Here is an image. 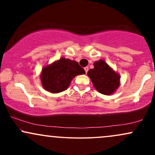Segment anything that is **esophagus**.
<instances>
[{"instance_id": "1", "label": "esophagus", "mask_w": 155, "mask_h": 155, "mask_svg": "<svg viewBox=\"0 0 155 155\" xmlns=\"http://www.w3.org/2000/svg\"><path fill=\"white\" fill-rule=\"evenodd\" d=\"M84 69L85 72H86V73H87V71H88V70H89V68H88V67H85V68H84Z\"/></svg>"}]
</instances>
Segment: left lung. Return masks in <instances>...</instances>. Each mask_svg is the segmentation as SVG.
Segmentation results:
<instances>
[{"label": "left lung", "mask_w": 155, "mask_h": 155, "mask_svg": "<svg viewBox=\"0 0 155 155\" xmlns=\"http://www.w3.org/2000/svg\"><path fill=\"white\" fill-rule=\"evenodd\" d=\"M87 76L94 87L103 95H110L116 92L120 85V76L104 60L94 63V68L90 69Z\"/></svg>", "instance_id": "left-lung-1"}]
</instances>
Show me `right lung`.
Returning <instances> with one entry per match:
<instances>
[{
	"mask_svg": "<svg viewBox=\"0 0 155 155\" xmlns=\"http://www.w3.org/2000/svg\"><path fill=\"white\" fill-rule=\"evenodd\" d=\"M84 74L83 68L75 60L61 58L42 68L40 79L44 90L51 93H59L68 88L76 76Z\"/></svg>",
	"mask_w": 155,
	"mask_h": 155,
	"instance_id": "obj_1",
	"label": "right lung"
}]
</instances>
